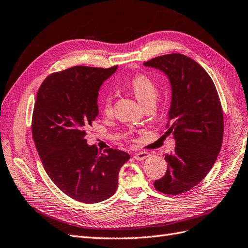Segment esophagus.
Masks as SVG:
<instances>
[{
  "instance_id": "obj_1",
  "label": "esophagus",
  "mask_w": 248,
  "mask_h": 248,
  "mask_svg": "<svg viewBox=\"0 0 248 248\" xmlns=\"http://www.w3.org/2000/svg\"><path fill=\"white\" fill-rule=\"evenodd\" d=\"M149 155H149L148 153H146V152H140V153L135 154L134 156H135V159L138 160V161H143V160H145V159H147Z\"/></svg>"
}]
</instances>
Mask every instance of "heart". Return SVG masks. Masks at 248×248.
Here are the masks:
<instances>
[{"instance_id": "1", "label": "heart", "mask_w": 248, "mask_h": 248, "mask_svg": "<svg viewBox=\"0 0 248 248\" xmlns=\"http://www.w3.org/2000/svg\"><path fill=\"white\" fill-rule=\"evenodd\" d=\"M129 87L141 105L148 102H155L158 96V87L155 81L147 76L139 75L135 77L130 81ZM102 109L105 113L111 112V96L109 94L104 95L102 99Z\"/></svg>"}]
</instances>
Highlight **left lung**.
<instances>
[{"label":"left lung","mask_w":248,"mask_h":248,"mask_svg":"<svg viewBox=\"0 0 248 248\" xmlns=\"http://www.w3.org/2000/svg\"><path fill=\"white\" fill-rule=\"evenodd\" d=\"M144 65L160 70L170 82L166 132L176 141L173 152L165 155V176L154 185L163 194H183L206 177L220 153L224 124L218 93L204 68L183 54H165Z\"/></svg>","instance_id":"1"}]
</instances>
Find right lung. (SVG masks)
<instances>
[{"mask_svg":"<svg viewBox=\"0 0 248 248\" xmlns=\"http://www.w3.org/2000/svg\"><path fill=\"white\" fill-rule=\"evenodd\" d=\"M117 69L75 66L48 76L37 94L31 127L38 154L52 182L78 202L110 198L120 168L130 159L118 149L102 154L85 139L99 114V90Z\"/></svg>","mask_w":248,"mask_h":248,"instance_id":"add662e5","label":"right lung"}]
</instances>
